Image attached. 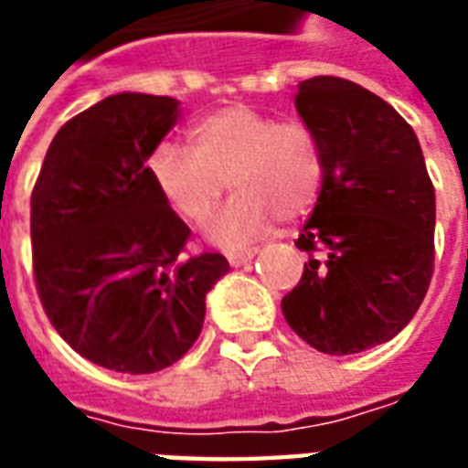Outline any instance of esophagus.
Masks as SVG:
<instances>
[{"label": "esophagus", "mask_w": 468, "mask_h": 468, "mask_svg": "<svg viewBox=\"0 0 468 468\" xmlns=\"http://www.w3.org/2000/svg\"><path fill=\"white\" fill-rule=\"evenodd\" d=\"M225 258H228V263L238 268V265H245L248 261H253L255 248H248V250H228V253H225Z\"/></svg>", "instance_id": "34e87169"}]
</instances>
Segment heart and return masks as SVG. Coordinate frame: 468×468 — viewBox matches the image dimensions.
Masks as SVG:
<instances>
[{
    "label": "heart",
    "mask_w": 468,
    "mask_h": 468,
    "mask_svg": "<svg viewBox=\"0 0 468 468\" xmlns=\"http://www.w3.org/2000/svg\"><path fill=\"white\" fill-rule=\"evenodd\" d=\"M187 137L193 150L167 140L157 144L147 175L165 205L190 225L207 223L230 185L238 195L210 228L218 243L250 240L275 218L298 220L321 195L324 143L305 120L230 105L190 124Z\"/></svg>",
    "instance_id": "heart-1"
}]
</instances>
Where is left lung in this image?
Masks as SVG:
<instances>
[{
	"instance_id": "obj_1",
	"label": "left lung",
	"mask_w": 468,
	"mask_h": 468,
	"mask_svg": "<svg viewBox=\"0 0 468 468\" xmlns=\"http://www.w3.org/2000/svg\"><path fill=\"white\" fill-rule=\"evenodd\" d=\"M295 107L321 134L325 177L295 240L303 275L281 301L288 325L328 356L391 341L433 275L436 197L411 124L344 77H311Z\"/></svg>"
}]
</instances>
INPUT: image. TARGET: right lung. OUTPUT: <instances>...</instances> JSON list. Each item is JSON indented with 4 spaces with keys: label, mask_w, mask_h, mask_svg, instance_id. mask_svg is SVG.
Returning a JSON list of instances; mask_svg holds the SVG:
<instances>
[{
    "label": "right lung",
    "mask_w": 468,
    "mask_h": 468,
    "mask_svg": "<svg viewBox=\"0 0 468 468\" xmlns=\"http://www.w3.org/2000/svg\"><path fill=\"white\" fill-rule=\"evenodd\" d=\"M175 122L173 97H105L59 127L32 190L47 318L82 358L117 373L180 361L203 331L205 295L230 271L220 253H185L190 228L147 175Z\"/></svg>",
    "instance_id": "add662e5"
}]
</instances>
